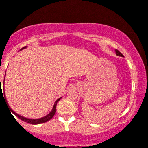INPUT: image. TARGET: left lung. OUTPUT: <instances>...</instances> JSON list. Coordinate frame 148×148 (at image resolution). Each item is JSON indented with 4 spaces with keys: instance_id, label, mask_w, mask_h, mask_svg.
Listing matches in <instances>:
<instances>
[{
    "instance_id": "1",
    "label": "left lung",
    "mask_w": 148,
    "mask_h": 148,
    "mask_svg": "<svg viewBox=\"0 0 148 148\" xmlns=\"http://www.w3.org/2000/svg\"><path fill=\"white\" fill-rule=\"evenodd\" d=\"M115 51H116V54H117V56H122V57L124 56H123V55L121 54V53L118 50H115Z\"/></svg>"
}]
</instances>
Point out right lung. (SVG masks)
Returning a JSON list of instances; mask_svg holds the SVG:
<instances>
[{"label": "right lung", "mask_w": 148, "mask_h": 148, "mask_svg": "<svg viewBox=\"0 0 148 148\" xmlns=\"http://www.w3.org/2000/svg\"><path fill=\"white\" fill-rule=\"evenodd\" d=\"M26 48V47H24L23 48ZM1 94H2V89L1 90ZM4 99H5V101L7 103V106H8V107L9 108L10 110V111L12 113H13V114L15 115L16 117H18L19 119H20L21 120L23 121H25L26 123H30V124H32V125H37V124H40V123H45V122H47L48 121L54 117V115H55L56 113V106H57V103L58 102V101H60V99H61V98H60L59 99H58V100H56V101L55 103H54V107H53V109L51 112H50L49 114L47 115V116H45V117H42V118H40V119H27L25 117H22V116H20L17 114V113H16L14 111L12 110V109L9 107L8 104V103H7V101L6 100V98H5V95H4ZM10 112V113H11Z\"/></svg>", "instance_id": "1"}]
</instances>
